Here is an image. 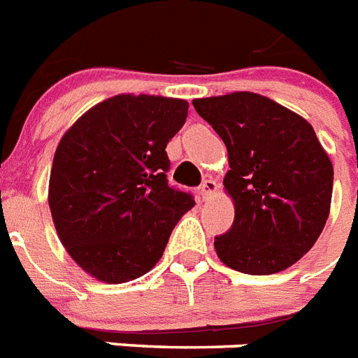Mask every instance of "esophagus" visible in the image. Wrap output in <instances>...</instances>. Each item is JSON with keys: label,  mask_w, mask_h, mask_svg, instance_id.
Returning a JSON list of instances; mask_svg holds the SVG:
<instances>
[{"label": "esophagus", "mask_w": 358, "mask_h": 358, "mask_svg": "<svg viewBox=\"0 0 358 358\" xmlns=\"http://www.w3.org/2000/svg\"><path fill=\"white\" fill-rule=\"evenodd\" d=\"M216 192H218V182L213 181V179L203 181V185L199 187V194H201L203 199H210V197L216 196Z\"/></svg>", "instance_id": "obj_1"}]
</instances>
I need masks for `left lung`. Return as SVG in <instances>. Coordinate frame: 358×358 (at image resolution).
Returning <instances> with one entry per match:
<instances>
[{"instance_id": "1", "label": "left lung", "mask_w": 358, "mask_h": 358, "mask_svg": "<svg viewBox=\"0 0 358 358\" xmlns=\"http://www.w3.org/2000/svg\"><path fill=\"white\" fill-rule=\"evenodd\" d=\"M192 103L229 155L234 222L214 238L220 260L250 275L287 270L316 244L331 208L333 164L313 125L253 92Z\"/></svg>"}]
</instances>
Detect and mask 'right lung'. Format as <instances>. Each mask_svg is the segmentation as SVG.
<instances>
[{
	"instance_id": "1",
	"label": "right lung",
	"mask_w": 358,
	"mask_h": 358,
	"mask_svg": "<svg viewBox=\"0 0 358 358\" xmlns=\"http://www.w3.org/2000/svg\"><path fill=\"white\" fill-rule=\"evenodd\" d=\"M187 114L185 99L120 94L87 110L57 145L51 218L68 255L98 281L148 273L196 205L166 179V145Z\"/></svg>"
}]
</instances>
